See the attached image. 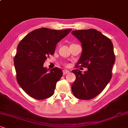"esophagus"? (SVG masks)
Listing matches in <instances>:
<instances>
[{"instance_id":"esophagus-1","label":"esophagus","mask_w":128,"mask_h":128,"mask_svg":"<svg viewBox=\"0 0 128 128\" xmlns=\"http://www.w3.org/2000/svg\"><path fill=\"white\" fill-rule=\"evenodd\" d=\"M62 72H63L64 75H66V74H68L70 72L69 71H68V70H64L63 71H62Z\"/></svg>"}]
</instances>
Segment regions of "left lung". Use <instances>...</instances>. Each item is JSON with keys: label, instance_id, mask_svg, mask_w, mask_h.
<instances>
[{"label": "left lung", "instance_id": "left-lung-1", "mask_svg": "<svg viewBox=\"0 0 128 128\" xmlns=\"http://www.w3.org/2000/svg\"><path fill=\"white\" fill-rule=\"evenodd\" d=\"M71 33L81 42L82 48L75 67L88 68L84 73L78 69L72 71L76 76L72 92L79 99H92L103 90L112 77L111 71L116 61L112 43L94 29L73 30Z\"/></svg>", "mask_w": 128, "mask_h": 128}]
</instances>
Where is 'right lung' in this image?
<instances>
[{
    "label": "right lung",
    "mask_w": 128,
    "mask_h": 128,
    "mask_svg": "<svg viewBox=\"0 0 128 128\" xmlns=\"http://www.w3.org/2000/svg\"><path fill=\"white\" fill-rule=\"evenodd\" d=\"M42 28L27 34L17 46L14 57L17 80L25 92L37 100L53 96L62 70L44 66L47 57L53 55L58 42L71 32Z\"/></svg>",
    "instance_id": "1"
}]
</instances>
